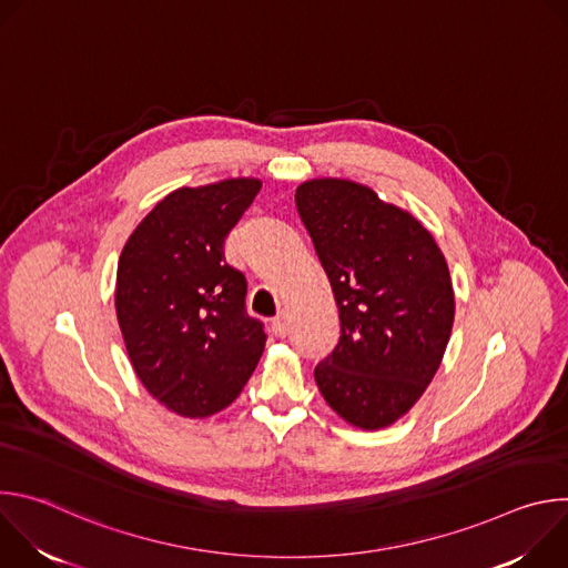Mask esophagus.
<instances>
[{
	"label": "esophagus",
	"mask_w": 568,
	"mask_h": 568,
	"mask_svg": "<svg viewBox=\"0 0 568 568\" xmlns=\"http://www.w3.org/2000/svg\"><path fill=\"white\" fill-rule=\"evenodd\" d=\"M272 333H274L276 337H285V335L290 333V318H287L285 312H281V314L274 316V321H272Z\"/></svg>",
	"instance_id": "34e87169"
}]
</instances>
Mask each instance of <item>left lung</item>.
<instances>
[{
	"label": "left lung",
	"instance_id": "left-lung-1",
	"mask_svg": "<svg viewBox=\"0 0 568 568\" xmlns=\"http://www.w3.org/2000/svg\"><path fill=\"white\" fill-rule=\"evenodd\" d=\"M298 215L339 307L342 337L316 364L331 407L359 429L407 414L434 379L454 323V287L434 235L348 180L296 189Z\"/></svg>",
	"mask_w": 568,
	"mask_h": 568
}]
</instances>
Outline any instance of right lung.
<instances>
[{
  "mask_svg": "<svg viewBox=\"0 0 568 568\" xmlns=\"http://www.w3.org/2000/svg\"><path fill=\"white\" fill-rule=\"evenodd\" d=\"M237 178L178 189L132 231L116 270V316L148 393L184 418H206L252 377L265 331L245 310L247 278L224 240L261 191Z\"/></svg>",
  "mask_w": 568,
  "mask_h": 568,
  "instance_id": "1",
  "label": "right lung"
}]
</instances>
